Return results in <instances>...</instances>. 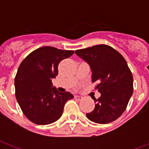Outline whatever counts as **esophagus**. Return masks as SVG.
I'll list each match as a JSON object with an SVG mask.
<instances>
[{
    "label": "esophagus",
    "mask_w": 149,
    "mask_h": 149,
    "mask_svg": "<svg viewBox=\"0 0 149 149\" xmlns=\"http://www.w3.org/2000/svg\"><path fill=\"white\" fill-rule=\"evenodd\" d=\"M74 98L77 100H81V99H82V97H81V96H78V95H75Z\"/></svg>",
    "instance_id": "esophagus-1"
}]
</instances>
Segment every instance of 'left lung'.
Wrapping results in <instances>:
<instances>
[{
    "mask_svg": "<svg viewBox=\"0 0 149 149\" xmlns=\"http://www.w3.org/2000/svg\"><path fill=\"white\" fill-rule=\"evenodd\" d=\"M75 53L90 66L92 82L97 83L96 89L100 93L95 99V109L86 116L97 124L114 121L125 112L133 93V78L127 62L106 45L79 49Z\"/></svg>",
    "mask_w": 149,
    "mask_h": 149,
    "instance_id": "1",
    "label": "left lung"
}]
</instances>
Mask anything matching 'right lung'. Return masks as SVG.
I'll list each match as a JSON object with an SVG mask.
<instances>
[{"mask_svg": "<svg viewBox=\"0 0 149 149\" xmlns=\"http://www.w3.org/2000/svg\"><path fill=\"white\" fill-rule=\"evenodd\" d=\"M73 53L72 50L45 46L21 62L15 77V93L22 112L30 121L40 125L56 121L67 100L73 98L68 92L57 91L52 83L58 74L59 63Z\"/></svg>", "mask_w": 149, "mask_h": 149, "instance_id": "add662e5", "label": "right lung"}]
</instances>
